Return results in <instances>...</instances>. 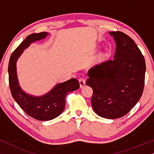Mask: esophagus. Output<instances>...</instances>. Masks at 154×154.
<instances>
[{"instance_id": "34e87169", "label": "esophagus", "mask_w": 154, "mask_h": 154, "mask_svg": "<svg viewBox=\"0 0 154 154\" xmlns=\"http://www.w3.org/2000/svg\"><path fill=\"white\" fill-rule=\"evenodd\" d=\"M79 83H80V86H81V88H83V86L85 85V80L84 79H80Z\"/></svg>"}]
</instances>
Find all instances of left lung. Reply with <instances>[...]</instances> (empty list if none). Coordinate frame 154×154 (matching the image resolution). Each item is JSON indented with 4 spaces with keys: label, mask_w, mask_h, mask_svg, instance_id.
<instances>
[{
    "label": "left lung",
    "mask_w": 154,
    "mask_h": 154,
    "mask_svg": "<svg viewBox=\"0 0 154 154\" xmlns=\"http://www.w3.org/2000/svg\"><path fill=\"white\" fill-rule=\"evenodd\" d=\"M109 33L116 45L114 59L92 67L86 84L93 90L94 112L104 119H116L127 114L142 97L146 64L131 38L121 31Z\"/></svg>",
    "instance_id": "1"
}]
</instances>
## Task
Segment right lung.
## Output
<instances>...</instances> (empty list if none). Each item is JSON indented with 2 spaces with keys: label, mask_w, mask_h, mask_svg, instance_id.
Returning a JSON list of instances; mask_svg holds the SVG:
<instances>
[{
  "label": "right lung",
  "mask_w": 154,
  "mask_h": 154,
  "mask_svg": "<svg viewBox=\"0 0 154 154\" xmlns=\"http://www.w3.org/2000/svg\"><path fill=\"white\" fill-rule=\"evenodd\" d=\"M49 34L48 32H41L32 33L27 36L12 52L8 65L9 85L12 97L27 115L42 121H50L59 116L64 109L66 94L80 87L79 81L71 79L57 84L50 91L41 96L31 95L20 87L17 73L18 59L30 44L45 38Z\"/></svg>",
  "instance_id": "1"
}]
</instances>
